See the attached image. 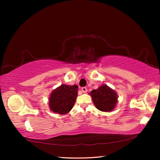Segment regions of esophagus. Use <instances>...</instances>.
<instances>
[{
	"label": "esophagus",
	"instance_id": "1",
	"mask_svg": "<svg viewBox=\"0 0 160 160\" xmlns=\"http://www.w3.org/2000/svg\"><path fill=\"white\" fill-rule=\"evenodd\" d=\"M81 90H82V92L83 93H86L87 92H88V89H87V88H85V87H83V88H82Z\"/></svg>",
	"mask_w": 160,
	"mask_h": 160
}]
</instances>
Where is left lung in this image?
I'll list each match as a JSON object with an SVG mask.
<instances>
[{
  "label": "left lung",
  "mask_w": 160,
  "mask_h": 160,
  "mask_svg": "<svg viewBox=\"0 0 160 160\" xmlns=\"http://www.w3.org/2000/svg\"><path fill=\"white\" fill-rule=\"evenodd\" d=\"M97 109L102 112H111L114 109L118 96L114 90L106 85H102L90 93Z\"/></svg>",
  "instance_id": "left-lung-1"
}]
</instances>
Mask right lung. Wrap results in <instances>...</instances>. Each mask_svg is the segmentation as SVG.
Instances as JSON below:
<instances>
[{"label": "right lung", "mask_w": 160, "mask_h": 160, "mask_svg": "<svg viewBox=\"0 0 160 160\" xmlns=\"http://www.w3.org/2000/svg\"><path fill=\"white\" fill-rule=\"evenodd\" d=\"M78 87L61 85L50 94L48 105L51 111L59 114H66L72 109L78 96Z\"/></svg>", "instance_id": "right-lung-1"}]
</instances>
